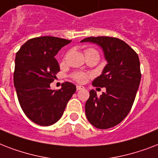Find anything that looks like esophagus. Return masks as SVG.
I'll list each match as a JSON object with an SVG mask.
<instances>
[{"label": "esophagus", "mask_w": 158, "mask_h": 158, "mask_svg": "<svg viewBox=\"0 0 158 158\" xmlns=\"http://www.w3.org/2000/svg\"><path fill=\"white\" fill-rule=\"evenodd\" d=\"M84 89V87L81 86V85H77L76 86L77 91H79V90H82V89Z\"/></svg>", "instance_id": "obj_1"}]
</instances>
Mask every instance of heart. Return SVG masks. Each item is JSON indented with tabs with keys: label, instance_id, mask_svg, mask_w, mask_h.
Wrapping results in <instances>:
<instances>
[{
	"label": "heart",
	"instance_id": "1",
	"mask_svg": "<svg viewBox=\"0 0 158 158\" xmlns=\"http://www.w3.org/2000/svg\"><path fill=\"white\" fill-rule=\"evenodd\" d=\"M98 53V51L94 49V48H87L86 50H85V55L89 54V53ZM88 74L86 73H84V72H81V71H78V72H74V74H72V78L74 80H75L78 83H80V84H84L85 82L87 81V79H88Z\"/></svg>",
	"mask_w": 158,
	"mask_h": 158
}]
</instances>
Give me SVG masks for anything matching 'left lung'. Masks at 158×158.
<instances>
[{
	"mask_svg": "<svg viewBox=\"0 0 158 158\" xmlns=\"http://www.w3.org/2000/svg\"><path fill=\"white\" fill-rule=\"evenodd\" d=\"M96 43L103 50L107 64L94 79V87L106 88L100 97L89 92L85 104L87 119L98 129L114 127L131 110L141 80L139 56L127 43L117 38L89 37L81 43Z\"/></svg>",
	"mask_w": 158,
	"mask_h": 158,
	"instance_id": "1",
	"label": "left lung"
}]
</instances>
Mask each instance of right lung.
I'll list each match as a JSON object with an SVG mask.
<instances>
[{
	"mask_svg": "<svg viewBox=\"0 0 158 158\" xmlns=\"http://www.w3.org/2000/svg\"><path fill=\"white\" fill-rule=\"evenodd\" d=\"M70 42L51 36L31 38L16 53L14 85L19 102L27 117L42 126L52 125L60 119L76 91L69 82L63 83L58 90L50 88L60 71L55 56Z\"/></svg>",
	"mask_w": 158,
	"mask_h": 158,
	"instance_id": "1",
	"label": "right lung"
}]
</instances>
